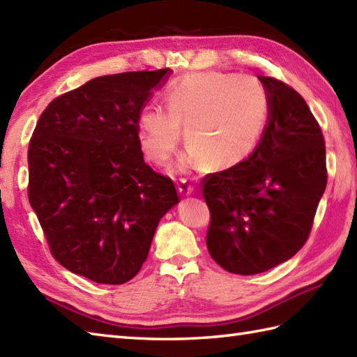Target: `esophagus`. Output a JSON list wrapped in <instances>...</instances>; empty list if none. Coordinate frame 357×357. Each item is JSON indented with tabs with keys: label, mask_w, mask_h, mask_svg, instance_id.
<instances>
[{
	"label": "esophagus",
	"mask_w": 357,
	"mask_h": 357,
	"mask_svg": "<svg viewBox=\"0 0 357 357\" xmlns=\"http://www.w3.org/2000/svg\"><path fill=\"white\" fill-rule=\"evenodd\" d=\"M178 190L183 196H188V195H192V192H193V185L188 183V181L181 179L178 183Z\"/></svg>",
	"instance_id": "34e87169"
}]
</instances>
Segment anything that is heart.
<instances>
[{"label": "heart", "instance_id": "1", "mask_svg": "<svg viewBox=\"0 0 357 357\" xmlns=\"http://www.w3.org/2000/svg\"><path fill=\"white\" fill-rule=\"evenodd\" d=\"M165 112L142 109L138 138L144 156L164 165L173 156L184 127L187 153L181 170H225L241 164L256 147L268 113V100L257 82L233 75L196 73L172 86Z\"/></svg>", "mask_w": 357, "mask_h": 357}]
</instances>
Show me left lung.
<instances>
[{"instance_id":"1","label":"left lung","mask_w":357,"mask_h":357,"mask_svg":"<svg viewBox=\"0 0 357 357\" xmlns=\"http://www.w3.org/2000/svg\"><path fill=\"white\" fill-rule=\"evenodd\" d=\"M270 113L262 138L241 164L201 181L210 210L207 248L234 275H257L304 247L327 187L325 141L293 87L259 77Z\"/></svg>"}]
</instances>
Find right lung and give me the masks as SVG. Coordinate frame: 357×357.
<instances>
[{
	"label": "right lung",
	"mask_w": 357,
	"mask_h": 357,
	"mask_svg": "<svg viewBox=\"0 0 357 357\" xmlns=\"http://www.w3.org/2000/svg\"><path fill=\"white\" fill-rule=\"evenodd\" d=\"M170 69L105 75L56 96L29 142V202L52 256L121 285L138 275L161 218L181 201L144 162L138 116Z\"/></svg>",
	"instance_id": "add662e5"
}]
</instances>
